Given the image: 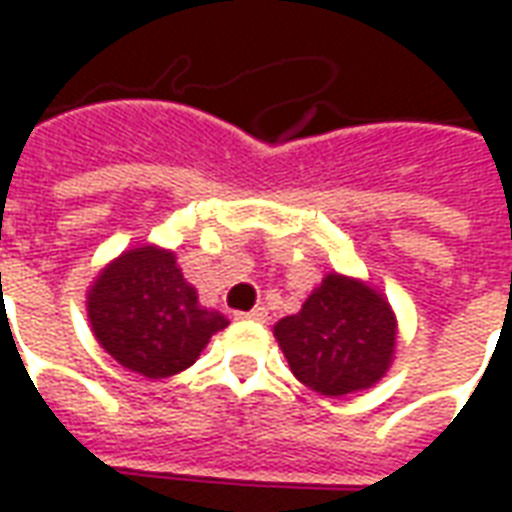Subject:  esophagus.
<instances>
[{
    "mask_svg": "<svg viewBox=\"0 0 512 512\" xmlns=\"http://www.w3.org/2000/svg\"><path fill=\"white\" fill-rule=\"evenodd\" d=\"M235 318H238V321L263 323V321H266V318H268V312H266V307H255V310H252V312H238Z\"/></svg>",
    "mask_w": 512,
    "mask_h": 512,
    "instance_id": "obj_1",
    "label": "esophagus"
}]
</instances>
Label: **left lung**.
<instances>
[{
    "label": "left lung",
    "instance_id": "8db88e82",
    "mask_svg": "<svg viewBox=\"0 0 512 512\" xmlns=\"http://www.w3.org/2000/svg\"><path fill=\"white\" fill-rule=\"evenodd\" d=\"M293 376L329 397L373 386L395 354V318L376 290L329 274L304 307L274 326Z\"/></svg>",
    "mask_w": 512,
    "mask_h": 512
}]
</instances>
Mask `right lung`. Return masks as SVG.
Masks as SVG:
<instances>
[{"label":"right lung","mask_w":512,"mask_h":512,"mask_svg":"<svg viewBox=\"0 0 512 512\" xmlns=\"http://www.w3.org/2000/svg\"><path fill=\"white\" fill-rule=\"evenodd\" d=\"M90 323L109 354L145 378H167L194 365L224 315L202 310L172 252L153 246L117 257L90 290Z\"/></svg>","instance_id":"1"}]
</instances>
